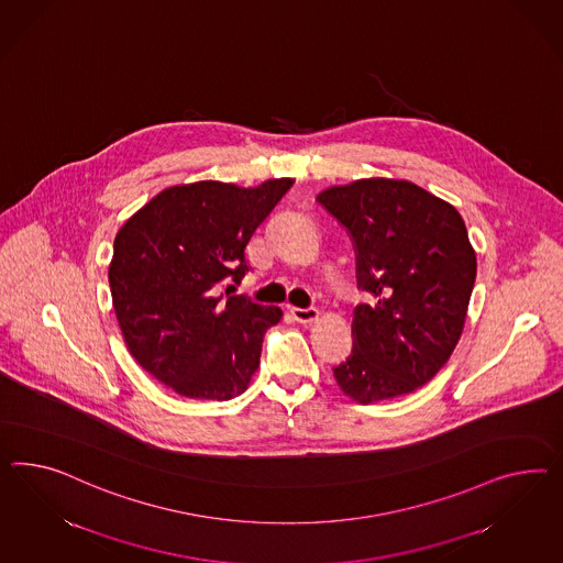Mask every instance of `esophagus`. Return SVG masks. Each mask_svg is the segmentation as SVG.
Segmentation results:
<instances>
[{"instance_id":"obj_1","label":"esophagus","mask_w":563,"mask_h":563,"mask_svg":"<svg viewBox=\"0 0 563 563\" xmlns=\"http://www.w3.org/2000/svg\"><path fill=\"white\" fill-rule=\"evenodd\" d=\"M289 311L290 316H292V320L299 321V323H311V321H316L320 318V311H318L316 307H307V309L289 307Z\"/></svg>"}]
</instances>
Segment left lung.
Returning <instances> with one entry per match:
<instances>
[{"label":"left lung","mask_w":563,"mask_h":563,"mask_svg":"<svg viewBox=\"0 0 563 563\" xmlns=\"http://www.w3.org/2000/svg\"><path fill=\"white\" fill-rule=\"evenodd\" d=\"M350 233L356 283L352 354L335 383L358 404L406 396L432 379L463 332L477 273L461 214L408 180L365 178L318 195Z\"/></svg>","instance_id":"left-lung-1"}]
</instances>
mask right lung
Segmentation results:
<instances>
[{
	"instance_id": "1",
	"label": "right lung",
	"mask_w": 563,
	"mask_h": 563,
	"mask_svg": "<svg viewBox=\"0 0 563 563\" xmlns=\"http://www.w3.org/2000/svg\"><path fill=\"white\" fill-rule=\"evenodd\" d=\"M290 186L180 184L119 229L108 283L124 344L178 396L225 401L247 389L283 311L219 290L247 273L245 247Z\"/></svg>"
}]
</instances>
